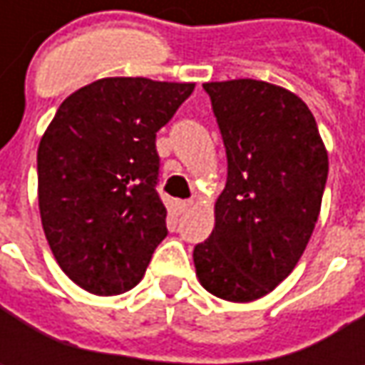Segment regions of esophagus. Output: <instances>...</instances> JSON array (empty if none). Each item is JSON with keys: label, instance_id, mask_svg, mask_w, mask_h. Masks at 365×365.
<instances>
[{"label": "esophagus", "instance_id": "1", "mask_svg": "<svg viewBox=\"0 0 365 365\" xmlns=\"http://www.w3.org/2000/svg\"><path fill=\"white\" fill-rule=\"evenodd\" d=\"M190 207H192L190 201H176V211H178V213H187Z\"/></svg>", "mask_w": 365, "mask_h": 365}]
</instances>
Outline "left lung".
Here are the masks:
<instances>
[{
  "mask_svg": "<svg viewBox=\"0 0 365 365\" xmlns=\"http://www.w3.org/2000/svg\"><path fill=\"white\" fill-rule=\"evenodd\" d=\"M227 154L215 227L195 245L205 290L232 302L272 292L294 270L315 230L329 158L311 109L254 78L205 83Z\"/></svg>",
  "mask_w": 365,
  "mask_h": 365,
  "instance_id": "1",
  "label": "left lung"
}]
</instances>
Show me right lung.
<instances>
[{"instance_id": "1", "label": "right lung", "mask_w": 365, "mask_h": 365, "mask_svg": "<svg viewBox=\"0 0 365 365\" xmlns=\"http://www.w3.org/2000/svg\"><path fill=\"white\" fill-rule=\"evenodd\" d=\"M195 83L99 78L64 99L38 146V205L63 272L91 294L133 288L166 237L156 132Z\"/></svg>"}]
</instances>
